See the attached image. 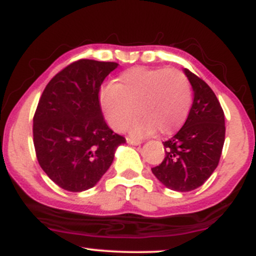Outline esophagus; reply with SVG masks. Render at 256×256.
Returning a JSON list of instances; mask_svg holds the SVG:
<instances>
[{"mask_svg":"<svg viewBox=\"0 0 256 256\" xmlns=\"http://www.w3.org/2000/svg\"><path fill=\"white\" fill-rule=\"evenodd\" d=\"M126 142H128V144H131V146H140V143H142V140H136V138H130V137H128V138H126Z\"/></svg>","mask_w":256,"mask_h":256,"instance_id":"obj_1","label":"esophagus"}]
</instances>
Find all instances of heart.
Wrapping results in <instances>:
<instances>
[{
  "instance_id": "heart-1",
  "label": "heart",
  "mask_w": 256,
  "mask_h": 256,
  "mask_svg": "<svg viewBox=\"0 0 256 256\" xmlns=\"http://www.w3.org/2000/svg\"><path fill=\"white\" fill-rule=\"evenodd\" d=\"M104 118L114 130L122 128L134 137L148 136L158 130L168 134L184 124L192 104L188 78L177 68L134 67L122 72L116 83L100 91Z\"/></svg>"
}]
</instances>
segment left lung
Wrapping results in <instances>:
<instances>
[{
	"mask_svg": "<svg viewBox=\"0 0 256 256\" xmlns=\"http://www.w3.org/2000/svg\"><path fill=\"white\" fill-rule=\"evenodd\" d=\"M194 91V102L183 128L164 142L165 158L152 172L166 188L192 192L218 166L225 140V116L218 98L206 82L184 68Z\"/></svg>",
	"mask_w": 256,
	"mask_h": 256,
	"instance_id": "obj_1",
	"label": "left lung"
}]
</instances>
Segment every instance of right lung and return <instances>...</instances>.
Wrapping results in <instances>:
<instances>
[{"label":"right lung","instance_id":"1","mask_svg":"<svg viewBox=\"0 0 256 256\" xmlns=\"http://www.w3.org/2000/svg\"><path fill=\"white\" fill-rule=\"evenodd\" d=\"M116 62L78 60L44 89L34 116V144L40 166L67 192L98 183L125 138L106 124L98 92Z\"/></svg>","mask_w":256,"mask_h":256}]
</instances>
